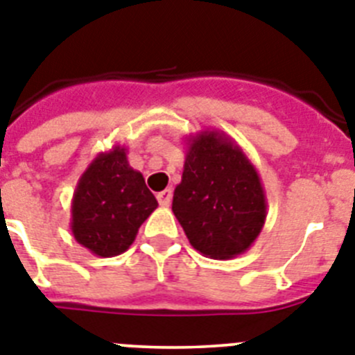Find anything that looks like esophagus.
I'll return each instance as SVG.
<instances>
[{
  "label": "esophagus",
  "mask_w": 355,
  "mask_h": 355,
  "mask_svg": "<svg viewBox=\"0 0 355 355\" xmlns=\"http://www.w3.org/2000/svg\"><path fill=\"white\" fill-rule=\"evenodd\" d=\"M172 201V190L171 189H166L163 190V192L157 193V202L162 205V207H168Z\"/></svg>",
  "instance_id": "esophagus-1"
}]
</instances>
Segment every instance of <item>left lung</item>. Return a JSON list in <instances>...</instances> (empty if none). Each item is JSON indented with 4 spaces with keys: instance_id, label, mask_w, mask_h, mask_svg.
Listing matches in <instances>:
<instances>
[{
    "instance_id": "obj_1",
    "label": "left lung",
    "mask_w": 355,
    "mask_h": 355,
    "mask_svg": "<svg viewBox=\"0 0 355 355\" xmlns=\"http://www.w3.org/2000/svg\"><path fill=\"white\" fill-rule=\"evenodd\" d=\"M181 183L172 211L193 250L208 259H233L250 250L264 228L268 202L255 165L220 131L187 138Z\"/></svg>"
}]
</instances>
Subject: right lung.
Returning <instances> with one entry per match:
<instances>
[{
	"instance_id": "add662e5",
	"label": "right lung",
	"mask_w": 355,
	"mask_h": 355,
	"mask_svg": "<svg viewBox=\"0 0 355 355\" xmlns=\"http://www.w3.org/2000/svg\"><path fill=\"white\" fill-rule=\"evenodd\" d=\"M157 208L141 172L127 162V148L114 145L96 154L71 199V233L93 255L109 259L129 250L136 233Z\"/></svg>"
}]
</instances>
